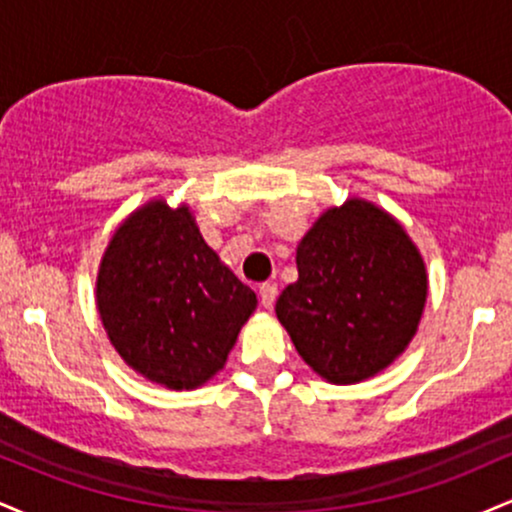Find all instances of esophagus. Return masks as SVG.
<instances>
[{
  "label": "esophagus",
  "instance_id": "34e87169",
  "mask_svg": "<svg viewBox=\"0 0 512 512\" xmlns=\"http://www.w3.org/2000/svg\"><path fill=\"white\" fill-rule=\"evenodd\" d=\"M276 284H262L260 286V301H262V305L264 308H272L274 305V301H276Z\"/></svg>",
  "mask_w": 512,
  "mask_h": 512
}]
</instances>
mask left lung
I'll return each instance as SVG.
<instances>
[{"label": "left lung", "instance_id": "1", "mask_svg": "<svg viewBox=\"0 0 512 512\" xmlns=\"http://www.w3.org/2000/svg\"><path fill=\"white\" fill-rule=\"evenodd\" d=\"M298 281L281 291L276 317L303 361L349 385L407 349L426 303V269L404 228L383 209L351 199L301 240Z\"/></svg>", "mask_w": 512, "mask_h": 512}]
</instances>
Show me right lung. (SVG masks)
Returning <instances> with one entry per match:
<instances>
[{
	"instance_id": "1",
	"label": "right lung",
	"mask_w": 512,
	"mask_h": 512,
	"mask_svg": "<svg viewBox=\"0 0 512 512\" xmlns=\"http://www.w3.org/2000/svg\"><path fill=\"white\" fill-rule=\"evenodd\" d=\"M255 305L190 209L163 202L122 223L98 274V313L117 354L170 390H192L221 370Z\"/></svg>"
}]
</instances>
